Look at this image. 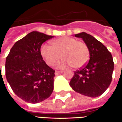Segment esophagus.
<instances>
[{"instance_id":"obj_1","label":"esophagus","mask_w":122,"mask_h":122,"mask_svg":"<svg viewBox=\"0 0 122 122\" xmlns=\"http://www.w3.org/2000/svg\"><path fill=\"white\" fill-rule=\"evenodd\" d=\"M62 72H63V71H56V72H55V74H56V76H57V75H59V74L62 73Z\"/></svg>"}]
</instances>
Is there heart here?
Returning <instances> with one entry per match:
<instances>
[{"label":"heart","mask_w":122,"mask_h":122,"mask_svg":"<svg viewBox=\"0 0 122 122\" xmlns=\"http://www.w3.org/2000/svg\"><path fill=\"white\" fill-rule=\"evenodd\" d=\"M51 46L44 44L40 48V54L48 66H53L61 59L64 61L61 66H71L80 69L87 63L90 58V50L86 44L74 38L64 36L53 40Z\"/></svg>","instance_id":"b5f03b06"}]
</instances>
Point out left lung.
Masks as SVG:
<instances>
[{"label":"left lung","instance_id":"1","mask_svg":"<svg viewBox=\"0 0 122 122\" xmlns=\"http://www.w3.org/2000/svg\"><path fill=\"white\" fill-rule=\"evenodd\" d=\"M81 38L90 50V59L84 66L74 72L70 86L76 92L91 97L102 95L112 79L114 61L106 46L86 32L75 35Z\"/></svg>","mask_w":122,"mask_h":122}]
</instances>
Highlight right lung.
Returning <instances> with one entry per match:
<instances>
[{"label":"right lung","mask_w":122,"mask_h":122,"mask_svg":"<svg viewBox=\"0 0 122 122\" xmlns=\"http://www.w3.org/2000/svg\"><path fill=\"white\" fill-rule=\"evenodd\" d=\"M53 36L32 31L15 43L6 59V77L15 94L29 103H38L52 93L55 71L40 54V48Z\"/></svg>","instance_id":"obj_1"}]
</instances>
